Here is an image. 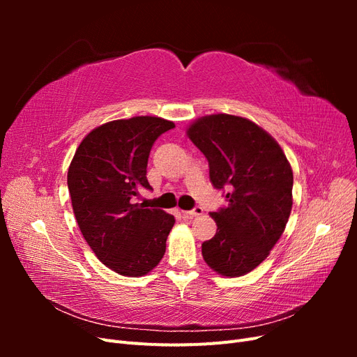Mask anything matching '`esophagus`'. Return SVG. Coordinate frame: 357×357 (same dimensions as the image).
Masks as SVG:
<instances>
[{"label": "esophagus", "mask_w": 357, "mask_h": 357, "mask_svg": "<svg viewBox=\"0 0 357 357\" xmlns=\"http://www.w3.org/2000/svg\"><path fill=\"white\" fill-rule=\"evenodd\" d=\"M186 215H190V218H198V215L204 214V208L202 207H195L193 210H188V211H183Z\"/></svg>", "instance_id": "esophagus-1"}]
</instances>
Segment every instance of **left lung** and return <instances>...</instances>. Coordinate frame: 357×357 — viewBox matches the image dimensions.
<instances>
[{"mask_svg": "<svg viewBox=\"0 0 357 357\" xmlns=\"http://www.w3.org/2000/svg\"><path fill=\"white\" fill-rule=\"evenodd\" d=\"M186 134L207 158L213 186L225 188L228 201L211 213L218 232L202 243L204 261L220 275H244L265 261L284 232L294 171L275 139L245 117L204 116Z\"/></svg>", "mask_w": 357, "mask_h": 357, "instance_id": "obj_1", "label": "left lung"}]
</instances>
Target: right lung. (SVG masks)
I'll use <instances>...</instances> for the list:
<instances>
[{
  "label": "right lung",
  "instance_id": "add662e5",
  "mask_svg": "<svg viewBox=\"0 0 357 357\" xmlns=\"http://www.w3.org/2000/svg\"><path fill=\"white\" fill-rule=\"evenodd\" d=\"M156 116L119 119L95 128L75 150L68 190L82 235L112 271L142 277L160 262L174 215L135 202L147 181L156 138L174 128Z\"/></svg>",
  "mask_w": 357,
  "mask_h": 357
}]
</instances>
